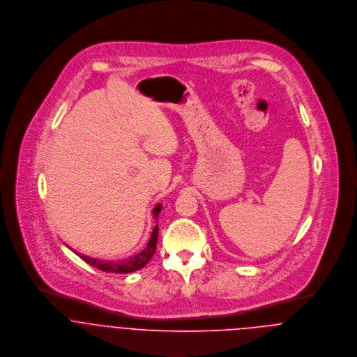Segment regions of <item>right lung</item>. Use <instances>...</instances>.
Returning a JSON list of instances; mask_svg holds the SVG:
<instances>
[{
  "label": "right lung",
  "mask_w": 357,
  "mask_h": 357,
  "mask_svg": "<svg viewBox=\"0 0 357 357\" xmlns=\"http://www.w3.org/2000/svg\"><path fill=\"white\" fill-rule=\"evenodd\" d=\"M160 208H162V204H156L153 207V217L156 218V221H158V215H159ZM156 241H158V225H155L153 234H151V239L149 241L146 249L142 250L137 255L129 257V258L119 259V261H102V259H99V258H92V257L79 255V253H75V252L74 253L79 255L89 265H92V266H95V268H98L100 271H104V272L130 273V272H135V271H139V269L144 268L146 264L153 258V253L156 250Z\"/></svg>",
  "instance_id": "1"
}]
</instances>
